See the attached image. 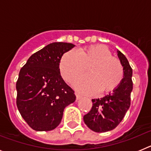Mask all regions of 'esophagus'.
<instances>
[{"label":"esophagus","instance_id":"34e87169","mask_svg":"<svg viewBox=\"0 0 151 151\" xmlns=\"http://www.w3.org/2000/svg\"><path fill=\"white\" fill-rule=\"evenodd\" d=\"M76 100H77V101H78V100L82 99V96L79 95V94H76Z\"/></svg>","mask_w":151,"mask_h":151}]
</instances>
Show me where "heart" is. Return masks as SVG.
I'll return each instance as SVG.
<instances>
[{
    "label": "heart",
    "mask_w": 151,
    "mask_h": 151,
    "mask_svg": "<svg viewBox=\"0 0 151 151\" xmlns=\"http://www.w3.org/2000/svg\"><path fill=\"white\" fill-rule=\"evenodd\" d=\"M88 67V75L80 77L73 83L78 91L85 94L113 91L119 86L124 76L123 67L107 47L95 45L79 50H71L63 55L60 62L62 78L71 83Z\"/></svg>",
    "instance_id": "obj_1"
}]
</instances>
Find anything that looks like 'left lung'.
Returning a JSON list of instances; mask_svg holds the SVG:
<instances>
[{
    "mask_svg": "<svg viewBox=\"0 0 151 151\" xmlns=\"http://www.w3.org/2000/svg\"><path fill=\"white\" fill-rule=\"evenodd\" d=\"M118 57L123 66L124 76L118 88L105 97L92 99V107L84 116V122L95 132H106L120 123L131 104V92L133 88L132 69L127 58L119 50Z\"/></svg>",
    "mask_w": 151,
    "mask_h": 151,
    "instance_id": "obj_1",
    "label": "left lung"
}]
</instances>
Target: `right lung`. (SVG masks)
I'll list each match as a JSON object with an SVG mask.
<instances>
[{"label":"right lung","mask_w":151,"mask_h":151,"mask_svg":"<svg viewBox=\"0 0 151 151\" xmlns=\"http://www.w3.org/2000/svg\"><path fill=\"white\" fill-rule=\"evenodd\" d=\"M75 47L54 42L33 54L19 71L17 105L24 120L35 131H50L60 123L63 110L76 101L74 91L64 82L60 62Z\"/></svg>","instance_id":"1"}]
</instances>
